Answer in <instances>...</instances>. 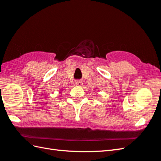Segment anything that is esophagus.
Instances as JSON below:
<instances>
[{"label":"esophagus","mask_w":161,"mask_h":161,"mask_svg":"<svg viewBox=\"0 0 161 161\" xmlns=\"http://www.w3.org/2000/svg\"><path fill=\"white\" fill-rule=\"evenodd\" d=\"M75 85L76 86H82V82L80 80H76V82H75Z\"/></svg>","instance_id":"esophagus-1"}]
</instances>
